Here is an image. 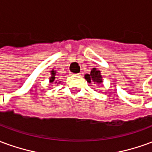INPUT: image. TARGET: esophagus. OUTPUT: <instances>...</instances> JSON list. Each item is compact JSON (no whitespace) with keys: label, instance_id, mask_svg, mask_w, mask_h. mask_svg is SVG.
I'll return each mask as SVG.
<instances>
[{"label":"esophagus","instance_id":"1","mask_svg":"<svg viewBox=\"0 0 152 152\" xmlns=\"http://www.w3.org/2000/svg\"><path fill=\"white\" fill-rule=\"evenodd\" d=\"M72 75H75V76H80V73H78V74H72Z\"/></svg>","mask_w":152,"mask_h":152}]
</instances>
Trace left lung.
<instances>
[{
	"mask_svg": "<svg viewBox=\"0 0 152 152\" xmlns=\"http://www.w3.org/2000/svg\"><path fill=\"white\" fill-rule=\"evenodd\" d=\"M85 79L87 80V82H93L94 84H98V85H101L103 82L102 76L101 75V72L97 68H95V67H94L91 70L89 74H86L85 75Z\"/></svg>",
	"mask_w": 152,
	"mask_h": 152,
	"instance_id": "obj_1",
	"label": "left lung"
}]
</instances>
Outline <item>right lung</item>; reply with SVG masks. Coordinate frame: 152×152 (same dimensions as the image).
Returning <instances> with one entry per match:
<instances>
[{"label":"right lung","instance_id":"obj_1","mask_svg":"<svg viewBox=\"0 0 152 152\" xmlns=\"http://www.w3.org/2000/svg\"><path fill=\"white\" fill-rule=\"evenodd\" d=\"M56 73L57 72L56 71H54V70H52V71H50V74H51V76H50V77L49 78L50 79V83H52V82H55V84H57V85H58V84H60V82L61 81H58V80H56Z\"/></svg>","mask_w":152,"mask_h":152}]
</instances>
